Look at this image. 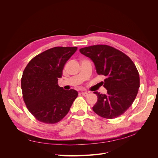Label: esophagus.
I'll return each mask as SVG.
<instances>
[{"instance_id":"obj_1","label":"esophagus","mask_w":158,"mask_h":158,"mask_svg":"<svg viewBox=\"0 0 158 158\" xmlns=\"http://www.w3.org/2000/svg\"><path fill=\"white\" fill-rule=\"evenodd\" d=\"M88 92H82V95H84V96H88Z\"/></svg>"}]
</instances>
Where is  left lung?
<instances>
[{
    "label": "left lung",
    "instance_id": "8db88e82",
    "mask_svg": "<svg viewBox=\"0 0 158 158\" xmlns=\"http://www.w3.org/2000/svg\"><path fill=\"white\" fill-rule=\"evenodd\" d=\"M94 63L98 75L106 79V94L94 92L98 101L93 111L100 117L114 118L131 106L140 87L139 74L132 60L123 52L106 45H96L80 49Z\"/></svg>",
    "mask_w": 158,
    "mask_h": 158
}]
</instances>
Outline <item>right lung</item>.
<instances>
[{
    "label": "right lung",
    "mask_w": 158,
    "mask_h": 158,
    "mask_svg": "<svg viewBox=\"0 0 158 158\" xmlns=\"http://www.w3.org/2000/svg\"><path fill=\"white\" fill-rule=\"evenodd\" d=\"M76 50V47L49 49L32 59L23 70L21 80L23 101L38 121L58 123L78 97L77 91L64 90L58 84L64 65Z\"/></svg>",
    "instance_id": "right-lung-1"
}]
</instances>
